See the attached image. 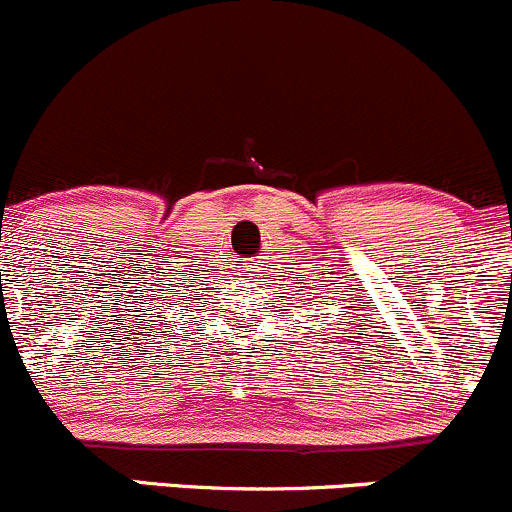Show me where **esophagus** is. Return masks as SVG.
Returning a JSON list of instances; mask_svg holds the SVG:
<instances>
[{"label": "esophagus", "mask_w": 512, "mask_h": 512, "mask_svg": "<svg viewBox=\"0 0 512 512\" xmlns=\"http://www.w3.org/2000/svg\"><path fill=\"white\" fill-rule=\"evenodd\" d=\"M245 272H250V275H252V267H250V265H247V267H245Z\"/></svg>", "instance_id": "obj_1"}]
</instances>
